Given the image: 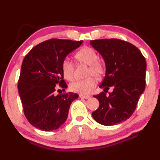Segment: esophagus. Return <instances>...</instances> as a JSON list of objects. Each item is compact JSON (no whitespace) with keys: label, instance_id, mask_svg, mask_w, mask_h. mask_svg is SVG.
Instances as JSON below:
<instances>
[{"label":"esophagus","instance_id":"obj_1","mask_svg":"<svg viewBox=\"0 0 160 160\" xmlns=\"http://www.w3.org/2000/svg\"><path fill=\"white\" fill-rule=\"evenodd\" d=\"M80 98H83V99H89V98H90V96H89V95H82V94H80V96H79Z\"/></svg>","mask_w":160,"mask_h":160}]
</instances>
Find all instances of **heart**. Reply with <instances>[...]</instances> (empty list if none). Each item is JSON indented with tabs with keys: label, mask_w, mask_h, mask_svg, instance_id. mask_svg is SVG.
<instances>
[{
	"label": "heart",
	"mask_w": 160,
	"mask_h": 160,
	"mask_svg": "<svg viewBox=\"0 0 160 160\" xmlns=\"http://www.w3.org/2000/svg\"><path fill=\"white\" fill-rule=\"evenodd\" d=\"M75 58L81 63L89 65L87 75L89 76L84 80H75L70 85V90L80 94H88L96 86V80L93 77L99 78L104 72V67L101 61L97 60L98 56L92 48L83 47L75 55ZM62 72L63 77L68 80H71L73 78L74 64L68 58H65L61 64ZM91 76L90 77L89 75ZM94 75L93 77L92 76Z\"/></svg>",
	"instance_id": "1"
}]
</instances>
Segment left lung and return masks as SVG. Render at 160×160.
Wrapping results in <instances>:
<instances>
[{
    "instance_id": "obj_1",
    "label": "left lung",
    "mask_w": 160,
    "mask_h": 160,
    "mask_svg": "<svg viewBox=\"0 0 160 160\" xmlns=\"http://www.w3.org/2000/svg\"><path fill=\"white\" fill-rule=\"evenodd\" d=\"M90 44L106 66L105 77L99 86L104 92L94 96L99 107L92 115L102 125H116L131 117L145 90V58L136 47L123 40H92ZM109 87L113 92L107 96L105 92Z\"/></svg>"
}]
</instances>
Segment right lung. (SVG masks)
I'll use <instances>...</instances> for the list:
<instances>
[{
    "label": "right lung",
    "mask_w": 160,
    "mask_h": 160,
    "mask_svg": "<svg viewBox=\"0 0 160 160\" xmlns=\"http://www.w3.org/2000/svg\"><path fill=\"white\" fill-rule=\"evenodd\" d=\"M83 41L52 39L34 47L25 56L18 81V92L27 119L44 131L58 129L65 123L71 103L78 98L72 92L54 95L56 86L66 89L61 64Z\"/></svg>",
    "instance_id": "obj_1"
}]
</instances>
